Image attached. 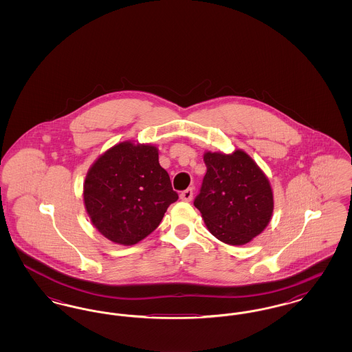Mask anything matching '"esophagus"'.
<instances>
[{"label":"esophagus","instance_id":"34e87169","mask_svg":"<svg viewBox=\"0 0 352 352\" xmlns=\"http://www.w3.org/2000/svg\"><path fill=\"white\" fill-rule=\"evenodd\" d=\"M181 199L184 201H190L192 199V188H187L181 192Z\"/></svg>","mask_w":352,"mask_h":352}]
</instances>
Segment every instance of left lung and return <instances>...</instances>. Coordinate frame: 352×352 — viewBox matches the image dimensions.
Listing matches in <instances>:
<instances>
[{
	"instance_id": "1",
	"label": "left lung",
	"mask_w": 352,
	"mask_h": 352,
	"mask_svg": "<svg viewBox=\"0 0 352 352\" xmlns=\"http://www.w3.org/2000/svg\"><path fill=\"white\" fill-rule=\"evenodd\" d=\"M207 173L194 206L208 231L230 245H243L261 234L273 212L268 178L243 151H207Z\"/></svg>"
}]
</instances>
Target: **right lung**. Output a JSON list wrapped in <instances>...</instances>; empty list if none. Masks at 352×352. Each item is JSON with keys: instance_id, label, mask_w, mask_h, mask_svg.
<instances>
[{"instance_id": "obj_1", "label": "right lung", "mask_w": 352, "mask_h": 352, "mask_svg": "<svg viewBox=\"0 0 352 352\" xmlns=\"http://www.w3.org/2000/svg\"><path fill=\"white\" fill-rule=\"evenodd\" d=\"M84 204L94 226L108 240L133 245L161 223L178 199L153 145L120 142L87 173Z\"/></svg>"}]
</instances>
